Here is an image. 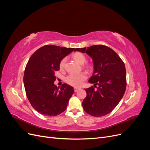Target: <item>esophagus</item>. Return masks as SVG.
<instances>
[{
	"mask_svg": "<svg viewBox=\"0 0 150 150\" xmlns=\"http://www.w3.org/2000/svg\"><path fill=\"white\" fill-rule=\"evenodd\" d=\"M79 89H80L79 88H74V92H77V91H79Z\"/></svg>",
	"mask_w": 150,
	"mask_h": 150,
	"instance_id": "1",
	"label": "esophagus"
}]
</instances>
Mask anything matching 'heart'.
<instances>
[{"instance_id": "obj_1", "label": "heart", "mask_w": 150, "mask_h": 150, "mask_svg": "<svg viewBox=\"0 0 150 150\" xmlns=\"http://www.w3.org/2000/svg\"><path fill=\"white\" fill-rule=\"evenodd\" d=\"M72 58L79 64H83L86 61V57L84 54L76 52L74 54H72ZM66 62V58L64 57L59 62V69L61 71H63L64 69L65 64ZM83 67L84 69L87 71L88 72H92L93 70V65L91 63H86V64L83 65ZM87 79V75L84 72H81L78 74H69L65 78L66 83L71 86H74V87H79L81 84H83L84 81Z\"/></svg>"}]
</instances>
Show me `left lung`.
I'll use <instances>...</instances> for the list:
<instances>
[{
  "label": "left lung",
  "instance_id": "8db88e82",
  "mask_svg": "<svg viewBox=\"0 0 150 150\" xmlns=\"http://www.w3.org/2000/svg\"><path fill=\"white\" fill-rule=\"evenodd\" d=\"M75 51L88 54L94 62V73L89 82L94 86L85 89L87 95L83 102L84 110L93 116H105L114 110L125 94V63L112 49L104 45L76 48Z\"/></svg>",
  "mask_w": 150,
  "mask_h": 150
}]
</instances>
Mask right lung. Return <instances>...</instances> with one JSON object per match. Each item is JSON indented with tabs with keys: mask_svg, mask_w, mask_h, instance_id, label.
Instances as JSON below:
<instances>
[{
	"mask_svg": "<svg viewBox=\"0 0 150 150\" xmlns=\"http://www.w3.org/2000/svg\"><path fill=\"white\" fill-rule=\"evenodd\" d=\"M75 48L46 45L30 56L26 65L24 83L26 96L40 114L54 116L64 112L74 93L72 86L63 84L59 89L54 82L59 62Z\"/></svg>",
	"mask_w": 150,
	"mask_h": 150,
	"instance_id": "right-lung-1",
	"label": "right lung"
}]
</instances>
